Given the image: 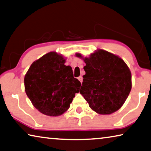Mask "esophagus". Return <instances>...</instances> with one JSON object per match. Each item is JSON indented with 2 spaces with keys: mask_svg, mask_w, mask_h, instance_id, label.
Returning <instances> with one entry per match:
<instances>
[{
  "mask_svg": "<svg viewBox=\"0 0 151 151\" xmlns=\"http://www.w3.org/2000/svg\"><path fill=\"white\" fill-rule=\"evenodd\" d=\"M78 79L80 81V82H81V83H82V82H83V76H78Z\"/></svg>",
  "mask_w": 151,
  "mask_h": 151,
  "instance_id": "obj_1",
  "label": "esophagus"
}]
</instances>
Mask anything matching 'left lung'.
<instances>
[{
  "mask_svg": "<svg viewBox=\"0 0 151 151\" xmlns=\"http://www.w3.org/2000/svg\"><path fill=\"white\" fill-rule=\"evenodd\" d=\"M76 56L81 57L80 54ZM84 60L81 94L97 113H114L122 106L131 91L130 69L122 59L103 50Z\"/></svg>",
  "mask_w": 151,
  "mask_h": 151,
  "instance_id": "1",
  "label": "left lung"
}]
</instances>
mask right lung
Masks as SVG:
<instances>
[{
    "label": "right lung",
    "mask_w": 151,
    "mask_h": 151,
    "mask_svg": "<svg viewBox=\"0 0 151 151\" xmlns=\"http://www.w3.org/2000/svg\"><path fill=\"white\" fill-rule=\"evenodd\" d=\"M64 63L60 55L50 52L33 63L25 76L26 94L33 106L46 116L63 114L79 92L81 82Z\"/></svg>",
    "instance_id": "add662e5"
}]
</instances>
